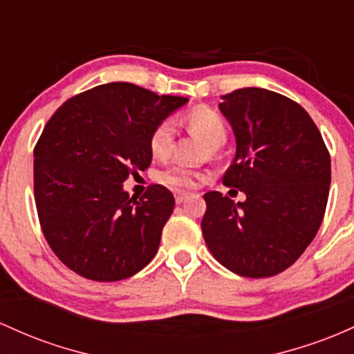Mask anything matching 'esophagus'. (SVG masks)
I'll use <instances>...</instances> for the list:
<instances>
[{"mask_svg":"<svg viewBox=\"0 0 354 354\" xmlns=\"http://www.w3.org/2000/svg\"><path fill=\"white\" fill-rule=\"evenodd\" d=\"M189 197H190L189 192H176V202H177V204H182V202L187 201Z\"/></svg>","mask_w":354,"mask_h":354,"instance_id":"34e87169","label":"esophagus"}]
</instances>
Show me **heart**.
<instances>
[{
	"label": "heart",
	"instance_id": "b5f03b06",
	"mask_svg": "<svg viewBox=\"0 0 354 354\" xmlns=\"http://www.w3.org/2000/svg\"><path fill=\"white\" fill-rule=\"evenodd\" d=\"M185 124L194 132L201 133L209 142L210 147H221L227 137V129H225L222 117L209 106H194L185 115ZM174 137H176V129H174L172 120H169V118L162 120L150 133L149 145L152 156L157 158L169 156L174 145ZM158 180L172 189H194L202 180V174L187 165L170 164L164 170H160Z\"/></svg>",
	"mask_w": 354,
	"mask_h": 354
}]
</instances>
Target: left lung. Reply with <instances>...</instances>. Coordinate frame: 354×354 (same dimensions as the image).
<instances>
[{"label": "left lung", "instance_id": "8db88e82", "mask_svg": "<svg viewBox=\"0 0 354 354\" xmlns=\"http://www.w3.org/2000/svg\"><path fill=\"white\" fill-rule=\"evenodd\" d=\"M222 100L237 144L222 184L248 198L236 204L216 190L205 194L202 234L229 271L276 276L299 259L323 222L329 152L308 112L284 95L251 86Z\"/></svg>", "mask_w": 354, "mask_h": 354}]
</instances>
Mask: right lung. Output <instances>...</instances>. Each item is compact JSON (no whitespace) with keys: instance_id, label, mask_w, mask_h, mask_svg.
Segmentation results:
<instances>
[{"instance_id":"obj_1","label":"right lung","mask_w":354,"mask_h":354,"mask_svg":"<svg viewBox=\"0 0 354 354\" xmlns=\"http://www.w3.org/2000/svg\"><path fill=\"white\" fill-rule=\"evenodd\" d=\"M185 103L113 82L71 97L45 125L33 150L35 202L43 236L71 271L112 283L153 259L176 198L153 184L137 201L124 182L150 165V133Z\"/></svg>"}]
</instances>
